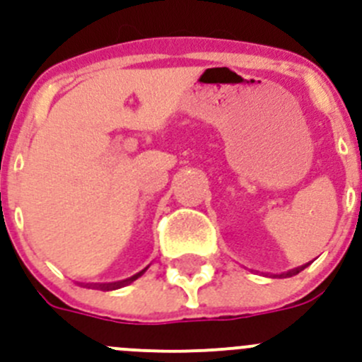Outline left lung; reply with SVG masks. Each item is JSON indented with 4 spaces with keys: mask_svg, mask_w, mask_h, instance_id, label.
Wrapping results in <instances>:
<instances>
[{
    "mask_svg": "<svg viewBox=\"0 0 362 362\" xmlns=\"http://www.w3.org/2000/svg\"><path fill=\"white\" fill-rule=\"evenodd\" d=\"M304 267H306V266H303V267H298V269H292V271H288L287 274H281V276H294V274H298L299 271H303Z\"/></svg>",
    "mask_w": 362,
    "mask_h": 362,
    "instance_id": "obj_1",
    "label": "left lung"
}]
</instances>
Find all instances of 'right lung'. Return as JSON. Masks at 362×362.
I'll use <instances>...</instances> for the list:
<instances>
[{
    "label": "right lung",
    "instance_id": "right-lung-1",
    "mask_svg": "<svg viewBox=\"0 0 362 362\" xmlns=\"http://www.w3.org/2000/svg\"><path fill=\"white\" fill-rule=\"evenodd\" d=\"M146 269H148V267H146ZM146 269H142L141 273H137V274H135V276L128 278V280L116 281V284H102V285L95 284V285H89V287H93V288H102V291H114V288H119V287H123V285H128V284H132V281H134V280H137L139 276H142V274L146 273Z\"/></svg>",
    "mask_w": 362,
    "mask_h": 362
}]
</instances>
